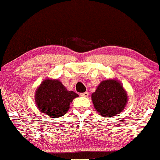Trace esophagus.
<instances>
[{
	"label": "esophagus",
	"instance_id": "esophagus-1",
	"mask_svg": "<svg viewBox=\"0 0 160 160\" xmlns=\"http://www.w3.org/2000/svg\"><path fill=\"white\" fill-rule=\"evenodd\" d=\"M88 92H83V93H81L80 95H82V96L83 97H88Z\"/></svg>",
	"mask_w": 160,
	"mask_h": 160
}]
</instances>
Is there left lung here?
I'll return each mask as SVG.
<instances>
[{
	"mask_svg": "<svg viewBox=\"0 0 160 160\" xmlns=\"http://www.w3.org/2000/svg\"><path fill=\"white\" fill-rule=\"evenodd\" d=\"M95 109L103 117L116 116L123 111L128 95L121 82L116 78L102 81L92 94Z\"/></svg>",
	"mask_w": 160,
	"mask_h": 160,
	"instance_id": "obj_1",
	"label": "left lung"
}]
</instances>
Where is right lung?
Returning <instances> with one entry per match:
<instances>
[{
  "label": "right lung",
  "instance_id": "add662e5",
  "mask_svg": "<svg viewBox=\"0 0 160 160\" xmlns=\"http://www.w3.org/2000/svg\"><path fill=\"white\" fill-rule=\"evenodd\" d=\"M78 95L68 91L58 79L46 78L37 88L34 100L37 108L52 118L62 117L68 111L70 104Z\"/></svg>",
  "mask_w": 160,
  "mask_h": 160
}]
</instances>
